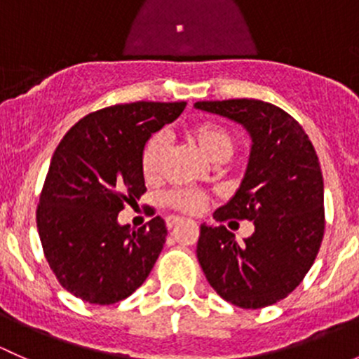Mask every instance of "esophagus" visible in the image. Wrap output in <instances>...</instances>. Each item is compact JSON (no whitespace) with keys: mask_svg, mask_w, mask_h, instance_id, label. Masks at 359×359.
Instances as JSON below:
<instances>
[{"mask_svg":"<svg viewBox=\"0 0 359 359\" xmlns=\"http://www.w3.org/2000/svg\"><path fill=\"white\" fill-rule=\"evenodd\" d=\"M180 222H182V219H180V217H175V215H172L166 219V226H168V229H172V227H175L177 224H180Z\"/></svg>","mask_w":359,"mask_h":359,"instance_id":"obj_1","label":"esophagus"}]
</instances>
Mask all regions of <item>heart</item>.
<instances>
[{"label":"heart","instance_id":"b5f03b06","mask_svg":"<svg viewBox=\"0 0 359 359\" xmlns=\"http://www.w3.org/2000/svg\"><path fill=\"white\" fill-rule=\"evenodd\" d=\"M187 137L206 154L212 161H226L233 156L236 149V137L227 126L217 121H201L196 123L187 130ZM166 142L165 133L158 132L147 139L144 144L142 153H140V168L147 180H156L161 175L163 161H165ZM165 203L173 210H179L182 213H198L205 206L206 194L200 189H173L166 193Z\"/></svg>","mask_w":359,"mask_h":359}]
</instances>
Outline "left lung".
Instances as JSON below:
<instances>
[{
    "instance_id": "1",
    "label": "left lung",
    "mask_w": 359,
    "mask_h": 359,
    "mask_svg": "<svg viewBox=\"0 0 359 359\" xmlns=\"http://www.w3.org/2000/svg\"><path fill=\"white\" fill-rule=\"evenodd\" d=\"M194 107L240 123L252 137L240 189L213 219L252 220L255 231L238 243L222 224H201L196 255L203 273L234 306L276 304L299 287L323 241V175L316 151L299 121L269 102L205 100Z\"/></svg>"
}]
</instances>
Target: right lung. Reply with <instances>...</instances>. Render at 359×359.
Masks as SVG:
<instances>
[{
  "label": "right lung",
  "mask_w": 359,
  "mask_h": 359,
  "mask_svg": "<svg viewBox=\"0 0 359 359\" xmlns=\"http://www.w3.org/2000/svg\"><path fill=\"white\" fill-rule=\"evenodd\" d=\"M186 102L118 104L79 119L53 153L36 210L39 240L59 283L78 299L109 306L146 281L166 241L154 217L133 231L118 213L146 193L144 144Z\"/></svg>",
  "instance_id": "add662e5"
}]
</instances>
